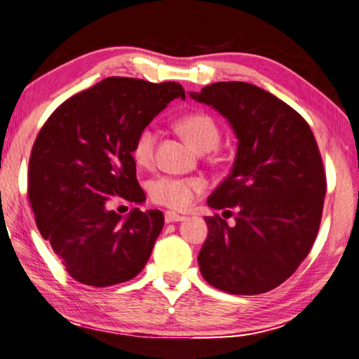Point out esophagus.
<instances>
[{
    "mask_svg": "<svg viewBox=\"0 0 359 359\" xmlns=\"http://www.w3.org/2000/svg\"><path fill=\"white\" fill-rule=\"evenodd\" d=\"M185 217H182L179 213H174V212H166L165 213V221L166 223H179V221H184Z\"/></svg>",
    "mask_w": 359,
    "mask_h": 359,
    "instance_id": "34e87169",
    "label": "esophagus"
}]
</instances>
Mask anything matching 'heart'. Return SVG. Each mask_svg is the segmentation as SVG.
Listing matches in <instances>:
<instances>
[{"mask_svg":"<svg viewBox=\"0 0 359 359\" xmlns=\"http://www.w3.org/2000/svg\"><path fill=\"white\" fill-rule=\"evenodd\" d=\"M179 133L190 144L194 151L208 152L218 146L219 128L212 116L205 113H191L180 117L175 123ZM155 146H157V133L152 127H144L136 136L132 147V155L140 166L147 168L152 165ZM204 182L196 177H158L149 182L147 191L155 204L169 208H185L191 201L204 191Z\"/></svg>","mask_w":359,"mask_h":359,"instance_id":"heart-1","label":"heart"}]
</instances>
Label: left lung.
Wrapping results in <instances>:
<instances>
[{
    "label": "left lung",
    "mask_w": 359,
    "mask_h": 359,
    "mask_svg": "<svg viewBox=\"0 0 359 359\" xmlns=\"http://www.w3.org/2000/svg\"><path fill=\"white\" fill-rule=\"evenodd\" d=\"M190 97L217 109L238 140L231 174L207 199L236 208V224L205 218L199 270L219 290L269 292L298 269L320 226L327 179L314 135L287 103L250 83H213Z\"/></svg>",
    "instance_id": "8db88e82"
}]
</instances>
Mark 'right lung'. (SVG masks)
Listing matches in <instances>:
<instances>
[{"label":"right lung","instance_id":"add662e5","mask_svg":"<svg viewBox=\"0 0 359 359\" xmlns=\"http://www.w3.org/2000/svg\"><path fill=\"white\" fill-rule=\"evenodd\" d=\"M179 83L109 76L75 94L48 117L28 168V196L42 237L75 281L108 287L144 269L165 224L160 210L133 208L126 218L107 207L119 196L141 204L132 147L174 99Z\"/></svg>","mask_w":359,"mask_h":359}]
</instances>
